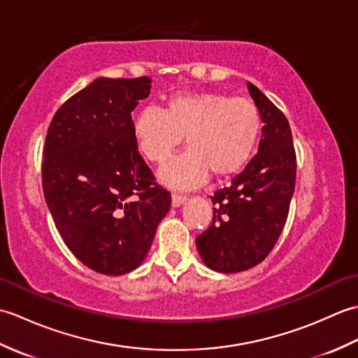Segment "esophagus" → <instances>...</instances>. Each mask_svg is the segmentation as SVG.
Instances as JSON below:
<instances>
[{
    "label": "esophagus",
    "instance_id": "1",
    "mask_svg": "<svg viewBox=\"0 0 358 358\" xmlns=\"http://www.w3.org/2000/svg\"><path fill=\"white\" fill-rule=\"evenodd\" d=\"M187 200L186 195H180V194H172V206L178 208Z\"/></svg>",
    "mask_w": 358,
    "mask_h": 358
}]
</instances>
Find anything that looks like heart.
<instances>
[{"label":"heart","mask_w":358,"mask_h":358,"mask_svg":"<svg viewBox=\"0 0 358 358\" xmlns=\"http://www.w3.org/2000/svg\"><path fill=\"white\" fill-rule=\"evenodd\" d=\"M262 132L257 106L220 92L175 94L164 110L143 109L134 121L135 141L143 157L163 164L186 136L189 150L163 167L162 180L173 187L201 185L238 173L254 155Z\"/></svg>","instance_id":"heart-1"}]
</instances>
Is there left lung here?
<instances>
[{"instance_id":"8db88e82","label":"left lung","mask_w":358,"mask_h":358,"mask_svg":"<svg viewBox=\"0 0 358 358\" xmlns=\"http://www.w3.org/2000/svg\"><path fill=\"white\" fill-rule=\"evenodd\" d=\"M248 89L263 121L258 152L229 186L210 196L214 217L195 240L204 264L224 273L254 268L269 255L295 189L296 158L287 118L252 83Z\"/></svg>"}]
</instances>
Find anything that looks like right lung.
Wrapping results in <instances>:
<instances>
[{
  "mask_svg": "<svg viewBox=\"0 0 358 358\" xmlns=\"http://www.w3.org/2000/svg\"><path fill=\"white\" fill-rule=\"evenodd\" d=\"M150 78H96L53 115L41 164L45 203L66 246L87 268H138L171 192L155 183L134 135L132 110Z\"/></svg>",
  "mask_w": 358,
  "mask_h": 358,
  "instance_id": "obj_1",
  "label": "right lung"
}]
</instances>
